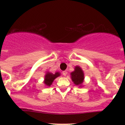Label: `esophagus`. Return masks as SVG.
I'll return each mask as SVG.
<instances>
[{
	"label": "esophagus",
	"instance_id": "34e87169",
	"mask_svg": "<svg viewBox=\"0 0 125 125\" xmlns=\"http://www.w3.org/2000/svg\"><path fill=\"white\" fill-rule=\"evenodd\" d=\"M67 72L66 71H63L62 72V74H63V75H65V76H66V75H67Z\"/></svg>",
	"mask_w": 125,
	"mask_h": 125
}]
</instances>
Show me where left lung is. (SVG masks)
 <instances>
[{"label": "left lung", "instance_id": "8db88e82", "mask_svg": "<svg viewBox=\"0 0 125 125\" xmlns=\"http://www.w3.org/2000/svg\"><path fill=\"white\" fill-rule=\"evenodd\" d=\"M71 79L74 84L76 85H80L84 80L83 72L79 66H75V71L71 73Z\"/></svg>", "mask_w": 125, "mask_h": 125}]
</instances>
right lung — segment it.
Segmentation results:
<instances>
[{"label": "right lung", "instance_id": "1", "mask_svg": "<svg viewBox=\"0 0 125 125\" xmlns=\"http://www.w3.org/2000/svg\"><path fill=\"white\" fill-rule=\"evenodd\" d=\"M59 75H60V74H59V73H55L54 74L51 73H48L47 74L45 75L44 83H45V85H47V86H51L52 83L53 82L54 80L56 77H59Z\"/></svg>", "mask_w": 125, "mask_h": 125}]
</instances>
